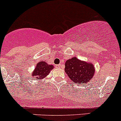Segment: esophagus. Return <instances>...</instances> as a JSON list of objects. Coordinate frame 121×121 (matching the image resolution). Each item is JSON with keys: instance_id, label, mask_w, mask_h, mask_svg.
Instances as JSON below:
<instances>
[{"instance_id": "34e87169", "label": "esophagus", "mask_w": 121, "mask_h": 121, "mask_svg": "<svg viewBox=\"0 0 121 121\" xmlns=\"http://www.w3.org/2000/svg\"><path fill=\"white\" fill-rule=\"evenodd\" d=\"M61 67V64H58V65H56V68H60Z\"/></svg>"}]
</instances>
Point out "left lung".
I'll return each mask as SVG.
<instances>
[{
  "label": "left lung",
  "instance_id": "1",
  "mask_svg": "<svg viewBox=\"0 0 121 121\" xmlns=\"http://www.w3.org/2000/svg\"><path fill=\"white\" fill-rule=\"evenodd\" d=\"M65 71L68 77L74 83L81 84L88 82L95 73L94 65L73 57L65 62Z\"/></svg>",
  "mask_w": 121,
  "mask_h": 121
}]
</instances>
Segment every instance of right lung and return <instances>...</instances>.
Wrapping results in <instances>:
<instances>
[{
    "mask_svg": "<svg viewBox=\"0 0 121 121\" xmlns=\"http://www.w3.org/2000/svg\"><path fill=\"white\" fill-rule=\"evenodd\" d=\"M54 67L52 65H48L46 62L40 61L36 65L35 71L32 73L33 78H36L40 80L46 77L49 74L50 71L53 69Z\"/></svg>",
    "mask_w": 121,
    "mask_h": 121,
    "instance_id": "add662e5",
    "label": "right lung"
}]
</instances>
